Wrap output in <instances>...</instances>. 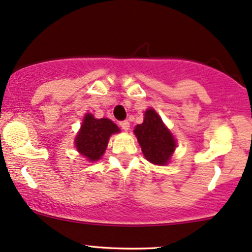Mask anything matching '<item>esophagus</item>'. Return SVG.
Returning <instances> with one entry per match:
<instances>
[{
    "mask_svg": "<svg viewBox=\"0 0 252 252\" xmlns=\"http://www.w3.org/2000/svg\"><path fill=\"white\" fill-rule=\"evenodd\" d=\"M120 126H122V129H123V130H128L130 124H129L128 121H122V122H120Z\"/></svg>",
    "mask_w": 252,
    "mask_h": 252,
    "instance_id": "esophagus-1",
    "label": "esophagus"
}]
</instances>
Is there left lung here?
<instances>
[{
	"mask_svg": "<svg viewBox=\"0 0 252 252\" xmlns=\"http://www.w3.org/2000/svg\"><path fill=\"white\" fill-rule=\"evenodd\" d=\"M134 132L148 161L156 165L167 164L176 148V141L153 109L146 111L145 120L137 124Z\"/></svg>",
	"mask_w": 252,
	"mask_h": 252,
	"instance_id": "1",
	"label": "left lung"
}]
</instances>
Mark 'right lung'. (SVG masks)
I'll return each instance as SVG.
<instances>
[{
  "mask_svg": "<svg viewBox=\"0 0 252 252\" xmlns=\"http://www.w3.org/2000/svg\"><path fill=\"white\" fill-rule=\"evenodd\" d=\"M118 131L120 129L112 121L107 118L96 120L93 115L87 113L84 118L81 130L75 139L76 149L82 157H86L91 161H95L104 154L110 136Z\"/></svg>",
  "mask_w": 252,
  "mask_h": 252,
  "instance_id": "obj_1",
  "label": "right lung"
}]
</instances>
